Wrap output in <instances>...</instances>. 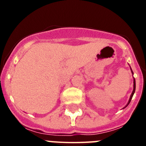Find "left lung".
I'll return each instance as SVG.
<instances>
[{
    "label": "left lung",
    "mask_w": 146,
    "mask_h": 146,
    "mask_svg": "<svg viewBox=\"0 0 146 146\" xmlns=\"http://www.w3.org/2000/svg\"><path fill=\"white\" fill-rule=\"evenodd\" d=\"M130 69H131V67H130ZM131 73L133 74V72H132V70H131ZM135 88H136V84H135V78H134V88H133V91H132V93H131V96H130L129 100L128 103H127V104H126V107H124V108H126V107L128 106L130 102H131V98H132V96H133L134 94H135Z\"/></svg>",
    "instance_id": "left-lung-1"
}]
</instances>
